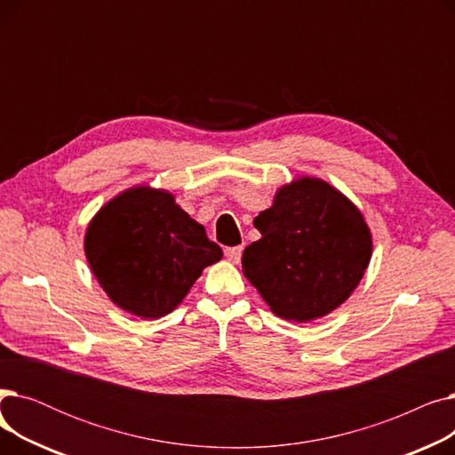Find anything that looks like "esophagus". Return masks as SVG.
<instances>
[{
  "mask_svg": "<svg viewBox=\"0 0 455 455\" xmlns=\"http://www.w3.org/2000/svg\"><path fill=\"white\" fill-rule=\"evenodd\" d=\"M242 252H243V247H227L225 249V256L232 261V264H237V261H240Z\"/></svg>",
  "mask_w": 455,
  "mask_h": 455,
  "instance_id": "34e87169",
  "label": "esophagus"
}]
</instances>
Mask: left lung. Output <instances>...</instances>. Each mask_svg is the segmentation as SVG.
Returning <instances> with one entry per match:
<instances>
[{
  "label": "left lung",
  "instance_id": "obj_1",
  "mask_svg": "<svg viewBox=\"0 0 455 455\" xmlns=\"http://www.w3.org/2000/svg\"><path fill=\"white\" fill-rule=\"evenodd\" d=\"M254 227L261 237L243 252V275L285 321L309 323L339 307L372 256L363 213L314 177L283 184Z\"/></svg>",
  "mask_w": 455,
  "mask_h": 455
}]
</instances>
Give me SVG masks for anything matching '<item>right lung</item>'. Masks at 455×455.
Instances as JSON below:
<instances>
[{"label":"right lung","instance_id":"add662e5","mask_svg":"<svg viewBox=\"0 0 455 455\" xmlns=\"http://www.w3.org/2000/svg\"><path fill=\"white\" fill-rule=\"evenodd\" d=\"M84 252L108 299L141 319L172 314L203 269L223 258L170 191L151 186L129 188L95 213Z\"/></svg>","mask_w":455,"mask_h":455}]
</instances>
